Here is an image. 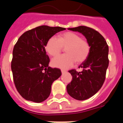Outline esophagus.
Returning a JSON list of instances; mask_svg holds the SVG:
<instances>
[{
  "instance_id": "1",
  "label": "esophagus",
  "mask_w": 123,
  "mask_h": 123,
  "mask_svg": "<svg viewBox=\"0 0 123 123\" xmlns=\"http://www.w3.org/2000/svg\"><path fill=\"white\" fill-rule=\"evenodd\" d=\"M61 71H62V74H63V73H65L67 72V71H65V70H64V69H62V70H61Z\"/></svg>"
}]
</instances>
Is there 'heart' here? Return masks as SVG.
Here are the masks:
<instances>
[{
	"instance_id": "obj_1",
	"label": "heart",
	"mask_w": 123,
	"mask_h": 123,
	"mask_svg": "<svg viewBox=\"0 0 123 123\" xmlns=\"http://www.w3.org/2000/svg\"><path fill=\"white\" fill-rule=\"evenodd\" d=\"M45 50L51 56H56L65 48L66 54L57 56L52 60L53 67L67 69L74 62L81 63L87 58L91 47L89 42L73 32H66L60 34L58 39L52 36L47 41Z\"/></svg>"
}]
</instances>
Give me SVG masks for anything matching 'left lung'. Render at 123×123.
<instances>
[{
	"label": "left lung",
	"mask_w": 123,
	"mask_h": 123,
	"mask_svg": "<svg viewBox=\"0 0 123 123\" xmlns=\"http://www.w3.org/2000/svg\"><path fill=\"white\" fill-rule=\"evenodd\" d=\"M81 33L89 42V56L79 66L82 71L69 70L72 81L67 86L68 94L78 100H84L95 95L102 87L108 68V46L104 37L92 28L84 26L68 28Z\"/></svg>",
	"instance_id": "1"
}]
</instances>
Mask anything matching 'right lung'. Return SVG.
Instances as JSON below:
<instances>
[{
	"instance_id": "add662e5",
	"label": "right lung",
	"mask_w": 123,
	"mask_h": 123,
	"mask_svg": "<svg viewBox=\"0 0 123 123\" xmlns=\"http://www.w3.org/2000/svg\"><path fill=\"white\" fill-rule=\"evenodd\" d=\"M65 29L43 25L25 32L18 39L13 50L11 68L15 87L25 99L41 103L49 97L52 83L62 72L49 67L45 44L50 37Z\"/></svg>"
}]
</instances>
